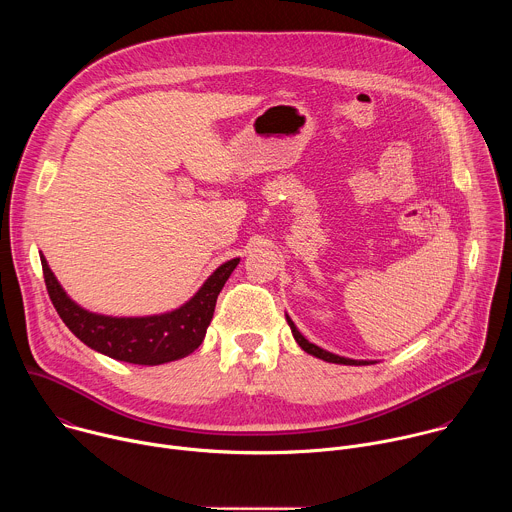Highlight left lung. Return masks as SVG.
I'll return each mask as SVG.
<instances>
[{
    "label": "left lung",
    "mask_w": 512,
    "mask_h": 512,
    "mask_svg": "<svg viewBox=\"0 0 512 512\" xmlns=\"http://www.w3.org/2000/svg\"><path fill=\"white\" fill-rule=\"evenodd\" d=\"M287 324H289L291 334H294L296 342H298V344L302 346V350H306L308 354H314V356H318V358H322V360H326V362H336V364H371L369 360H350V358H344V356L332 354V352H328V350H324V348H320V346H316V344L308 342V340L300 334V330L294 326V322H291L289 318H287Z\"/></svg>",
    "instance_id": "left-lung-1"
}]
</instances>
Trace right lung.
I'll return each mask as SVG.
<instances>
[{"instance_id":"1","label":"right lung","mask_w":512,"mask_h":512,"mask_svg":"<svg viewBox=\"0 0 512 512\" xmlns=\"http://www.w3.org/2000/svg\"><path fill=\"white\" fill-rule=\"evenodd\" d=\"M40 261L48 296L72 334L93 350L115 360L150 364V367L184 358L202 344L214 314L216 298L239 263V259L223 263L206 279L188 304L170 314L148 318H111L79 308L64 294L46 259L40 257Z\"/></svg>"}]
</instances>
